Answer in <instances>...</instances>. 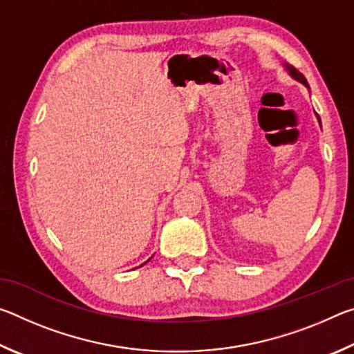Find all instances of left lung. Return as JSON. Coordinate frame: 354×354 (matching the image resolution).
<instances>
[{
    "mask_svg": "<svg viewBox=\"0 0 354 354\" xmlns=\"http://www.w3.org/2000/svg\"><path fill=\"white\" fill-rule=\"evenodd\" d=\"M286 68L287 70H289L290 71V75L293 76V77H295V80L297 81H299V82H303L304 84V86H306V87H309L308 86V81H306V77H304L301 73H299V71L295 68V67H292V65H286Z\"/></svg>",
    "mask_w": 354,
    "mask_h": 354,
    "instance_id": "left-lung-1",
    "label": "left lung"
}]
</instances>
